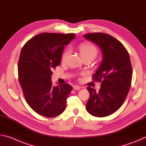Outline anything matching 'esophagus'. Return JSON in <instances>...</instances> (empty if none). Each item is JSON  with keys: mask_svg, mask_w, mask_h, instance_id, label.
<instances>
[{"mask_svg": "<svg viewBox=\"0 0 146 146\" xmlns=\"http://www.w3.org/2000/svg\"><path fill=\"white\" fill-rule=\"evenodd\" d=\"M73 89L75 90H80V89H81V87H80V86H79L76 85V86H73Z\"/></svg>", "mask_w": 146, "mask_h": 146, "instance_id": "esophagus-1", "label": "esophagus"}]
</instances>
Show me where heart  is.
Listing matches in <instances>:
<instances>
[{"label": "heart", "instance_id": "heart-1", "mask_svg": "<svg viewBox=\"0 0 146 146\" xmlns=\"http://www.w3.org/2000/svg\"><path fill=\"white\" fill-rule=\"evenodd\" d=\"M78 49L84 59L90 58L91 60H93V59L95 58L97 56L98 53L97 47L93 45V44L88 42L80 44L78 46ZM70 52V49L68 48L66 49L63 51L61 56V60L62 62H66V60H67Z\"/></svg>", "mask_w": 146, "mask_h": 146}]
</instances>
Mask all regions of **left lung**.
Segmentation results:
<instances>
[{"mask_svg":"<svg viewBox=\"0 0 146 146\" xmlns=\"http://www.w3.org/2000/svg\"><path fill=\"white\" fill-rule=\"evenodd\" d=\"M84 37L97 44L103 55L102 63L92 76L94 81L101 82V88L98 91L87 88L90 98L86 110L94 117H107L121 107L129 92L133 74L129 53L119 40L107 33H91Z\"/></svg>","mask_w":146,"mask_h":146,"instance_id":"obj_1","label":"left lung"}]
</instances>
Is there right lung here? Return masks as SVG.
<instances>
[{
    "label": "right lung",
    "instance_id": "right-lung-1",
    "mask_svg": "<svg viewBox=\"0 0 146 146\" xmlns=\"http://www.w3.org/2000/svg\"><path fill=\"white\" fill-rule=\"evenodd\" d=\"M74 33H42L35 36L22 48L18 63L19 83L28 104L46 117L64 112L73 88L68 83L54 86L53 70L60 65L64 46L75 38Z\"/></svg>",
    "mask_w": 146,
    "mask_h": 146
}]
</instances>
